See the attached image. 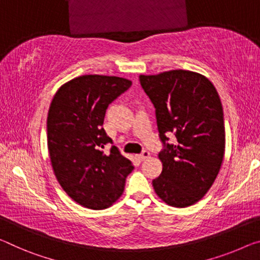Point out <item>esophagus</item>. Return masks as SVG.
Listing matches in <instances>:
<instances>
[{
	"label": "esophagus",
	"mask_w": 260,
	"mask_h": 260,
	"mask_svg": "<svg viewBox=\"0 0 260 260\" xmlns=\"http://www.w3.org/2000/svg\"><path fill=\"white\" fill-rule=\"evenodd\" d=\"M149 157H150V152H149V151H146V150H144L141 154L137 155V158L142 161L145 160V159H147Z\"/></svg>",
	"instance_id": "obj_1"
}]
</instances>
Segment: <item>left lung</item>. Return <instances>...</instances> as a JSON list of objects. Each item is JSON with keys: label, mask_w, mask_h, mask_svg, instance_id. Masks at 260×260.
Masks as SVG:
<instances>
[{"label": "left lung", "mask_w": 260, "mask_h": 260, "mask_svg": "<svg viewBox=\"0 0 260 260\" xmlns=\"http://www.w3.org/2000/svg\"><path fill=\"white\" fill-rule=\"evenodd\" d=\"M155 108L162 171L152 181L154 191L172 207L197 203L210 189L221 169L225 149L223 108L218 93L205 75L173 70L139 75ZM167 133L177 137L167 143Z\"/></svg>", "instance_id": "1"}]
</instances>
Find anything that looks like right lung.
I'll use <instances>...</instances> for the list:
<instances>
[{
	"label": "right lung",
	"mask_w": 260,
	"mask_h": 260,
	"mask_svg": "<svg viewBox=\"0 0 260 260\" xmlns=\"http://www.w3.org/2000/svg\"><path fill=\"white\" fill-rule=\"evenodd\" d=\"M130 80L108 75H81L63 83L47 115V147L58 182L71 199L101 210L123 194L134 166L103 129L108 106L130 88Z\"/></svg>",
	"instance_id": "obj_1"
}]
</instances>
